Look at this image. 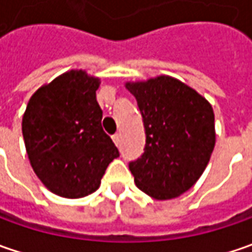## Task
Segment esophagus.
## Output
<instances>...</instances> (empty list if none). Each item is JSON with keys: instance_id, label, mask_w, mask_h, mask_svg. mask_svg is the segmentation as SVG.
<instances>
[{"instance_id": "1", "label": "esophagus", "mask_w": 252, "mask_h": 252, "mask_svg": "<svg viewBox=\"0 0 252 252\" xmlns=\"http://www.w3.org/2000/svg\"><path fill=\"white\" fill-rule=\"evenodd\" d=\"M112 139H113V143H115L118 147L121 146V134H118V133H116V134H113V136H112Z\"/></svg>"}]
</instances>
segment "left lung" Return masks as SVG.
Wrapping results in <instances>:
<instances>
[{
  "label": "left lung",
  "instance_id": "1",
  "mask_svg": "<svg viewBox=\"0 0 252 252\" xmlns=\"http://www.w3.org/2000/svg\"><path fill=\"white\" fill-rule=\"evenodd\" d=\"M126 88L136 96L146 130L144 153L129 162L134 182L151 198H177L200 178L215 149L212 105L168 75Z\"/></svg>",
  "mask_w": 252,
  "mask_h": 252
}]
</instances>
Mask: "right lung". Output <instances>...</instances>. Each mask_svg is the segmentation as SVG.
Segmentation results:
<instances>
[{"instance_id":"1","label":"right lung","mask_w":252,"mask_h":252,"mask_svg":"<svg viewBox=\"0 0 252 252\" xmlns=\"http://www.w3.org/2000/svg\"><path fill=\"white\" fill-rule=\"evenodd\" d=\"M99 78L71 70L40 87L22 118L25 147L37 178L53 193L84 198L99 188L119 150L102 129Z\"/></svg>"}]
</instances>
